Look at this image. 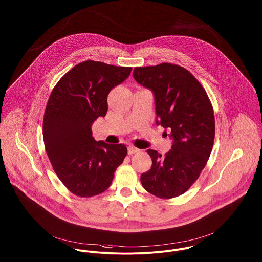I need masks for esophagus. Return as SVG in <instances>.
<instances>
[{
  "mask_svg": "<svg viewBox=\"0 0 262 262\" xmlns=\"http://www.w3.org/2000/svg\"><path fill=\"white\" fill-rule=\"evenodd\" d=\"M137 152H139V149H138V148H136V147H134V146H129V147H128V154H129V155L135 154V153H137Z\"/></svg>",
  "mask_w": 262,
  "mask_h": 262,
  "instance_id": "1",
  "label": "esophagus"
}]
</instances>
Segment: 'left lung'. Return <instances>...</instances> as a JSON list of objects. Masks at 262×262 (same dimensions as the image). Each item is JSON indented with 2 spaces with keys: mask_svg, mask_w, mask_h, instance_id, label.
Returning <instances> with one entry per match:
<instances>
[{
  "mask_svg": "<svg viewBox=\"0 0 262 262\" xmlns=\"http://www.w3.org/2000/svg\"><path fill=\"white\" fill-rule=\"evenodd\" d=\"M133 77L153 92L156 124L173 140L164 157L147 150L152 167L141 174L142 186L159 198L178 196L199 178L212 149L215 126L209 96L189 70L176 64L135 68Z\"/></svg>",
  "mask_w": 262,
  "mask_h": 262,
  "instance_id": "8db88e82",
  "label": "left lung"
}]
</instances>
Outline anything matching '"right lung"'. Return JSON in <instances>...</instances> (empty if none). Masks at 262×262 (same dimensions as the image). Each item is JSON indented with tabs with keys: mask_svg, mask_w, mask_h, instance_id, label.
<instances>
[{
	"mask_svg": "<svg viewBox=\"0 0 262 262\" xmlns=\"http://www.w3.org/2000/svg\"><path fill=\"white\" fill-rule=\"evenodd\" d=\"M131 70L83 61L60 78L49 98L42 128L46 151L55 174L78 196L107 190L127 155L123 144L97 142L91 126L106 115L110 90L122 83Z\"/></svg>",
	"mask_w": 262,
	"mask_h": 262,
	"instance_id": "1",
	"label": "right lung"
}]
</instances>
